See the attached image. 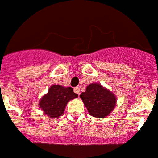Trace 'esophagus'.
<instances>
[{
    "instance_id": "1",
    "label": "esophagus",
    "mask_w": 158,
    "mask_h": 158,
    "mask_svg": "<svg viewBox=\"0 0 158 158\" xmlns=\"http://www.w3.org/2000/svg\"><path fill=\"white\" fill-rule=\"evenodd\" d=\"M74 93H75V94H79V93H80V89H79V87L74 88Z\"/></svg>"
}]
</instances>
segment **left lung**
Wrapping results in <instances>:
<instances>
[{
	"instance_id": "obj_1",
	"label": "left lung",
	"mask_w": 158,
	"mask_h": 158,
	"mask_svg": "<svg viewBox=\"0 0 158 158\" xmlns=\"http://www.w3.org/2000/svg\"><path fill=\"white\" fill-rule=\"evenodd\" d=\"M89 114L94 118H106L111 114L117 103L116 95L98 83L88 85L79 96Z\"/></svg>"
}]
</instances>
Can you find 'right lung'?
I'll list each match as a JSON object with an SVG mask.
<instances>
[{"mask_svg": "<svg viewBox=\"0 0 158 158\" xmlns=\"http://www.w3.org/2000/svg\"><path fill=\"white\" fill-rule=\"evenodd\" d=\"M76 98L78 94L71 87L54 84L40 99L39 108L48 118H56L63 115L69 101Z\"/></svg>", "mask_w": 158, "mask_h": 158, "instance_id": "right-lung-1", "label": "right lung"}]
</instances>
